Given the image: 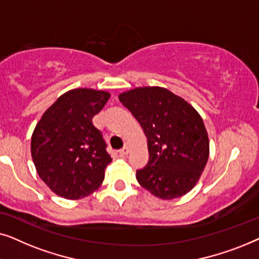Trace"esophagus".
Listing matches in <instances>:
<instances>
[{
  "label": "esophagus",
  "mask_w": 259,
  "mask_h": 259,
  "mask_svg": "<svg viewBox=\"0 0 259 259\" xmlns=\"http://www.w3.org/2000/svg\"><path fill=\"white\" fill-rule=\"evenodd\" d=\"M128 152H130V151H128V147L125 146V147H122L121 150L119 151V153H120V155H121V157H125V155L128 154Z\"/></svg>",
  "instance_id": "34e87169"
}]
</instances>
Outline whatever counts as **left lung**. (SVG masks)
Instances as JSON below:
<instances>
[{
    "label": "left lung",
    "mask_w": 259,
    "mask_h": 259,
    "mask_svg": "<svg viewBox=\"0 0 259 259\" xmlns=\"http://www.w3.org/2000/svg\"><path fill=\"white\" fill-rule=\"evenodd\" d=\"M119 100L147 138V165L137 171L144 189L160 199L185 196L196 186L210 154V141L199 113L164 87H138Z\"/></svg>",
    "instance_id": "left-lung-1"
}]
</instances>
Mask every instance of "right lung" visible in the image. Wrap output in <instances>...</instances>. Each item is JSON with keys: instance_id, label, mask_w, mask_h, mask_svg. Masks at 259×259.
<instances>
[{"instance_id": "right-lung-1", "label": "right lung", "mask_w": 259, "mask_h": 259, "mask_svg": "<svg viewBox=\"0 0 259 259\" xmlns=\"http://www.w3.org/2000/svg\"><path fill=\"white\" fill-rule=\"evenodd\" d=\"M111 94L75 88L62 94L36 123L31 136V158L37 175L58 196L80 199L104 182L112 158L92 119Z\"/></svg>"}]
</instances>
